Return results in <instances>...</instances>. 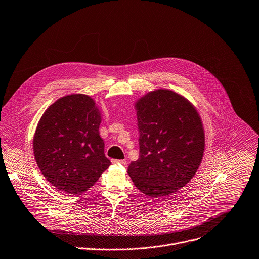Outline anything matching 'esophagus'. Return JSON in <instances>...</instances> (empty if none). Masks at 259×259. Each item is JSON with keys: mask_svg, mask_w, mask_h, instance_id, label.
Masks as SVG:
<instances>
[{"mask_svg": "<svg viewBox=\"0 0 259 259\" xmlns=\"http://www.w3.org/2000/svg\"><path fill=\"white\" fill-rule=\"evenodd\" d=\"M113 164H121V165H125L126 161L125 160H112L111 161Z\"/></svg>", "mask_w": 259, "mask_h": 259, "instance_id": "obj_1", "label": "esophagus"}]
</instances>
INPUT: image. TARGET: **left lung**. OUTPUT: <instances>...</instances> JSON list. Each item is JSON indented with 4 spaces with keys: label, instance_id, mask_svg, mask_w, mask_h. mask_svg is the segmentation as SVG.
Returning <instances> with one entry per match:
<instances>
[{
    "label": "left lung",
    "instance_id": "8db88e82",
    "mask_svg": "<svg viewBox=\"0 0 259 259\" xmlns=\"http://www.w3.org/2000/svg\"><path fill=\"white\" fill-rule=\"evenodd\" d=\"M140 156L127 169L136 187L151 198L185 186L204 152V130L194 105L169 90L148 92L135 102Z\"/></svg>",
    "mask_w": 259,
    "mask_h": 259
}]
</instances>
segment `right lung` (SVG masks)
I'll return each instance as SVG.
<instances>
[{
  "label": "right lung",
  "instance_id": "obj_1",
  "mask_svg": "<svg viewBox=\"0 0 259 259\" xmlns=\"http://www.w3.org/2000/svg\"><path fill=\"white\" fill-rule=\"evenodd\" d=\"M101 111L85 94H70L42 114L33 137V153L46 179L60 191L80 194L110 166L99 136Z\"/></svg>",
  "mask_w": 259,
  "mask_h": 259
}]
</instances>
